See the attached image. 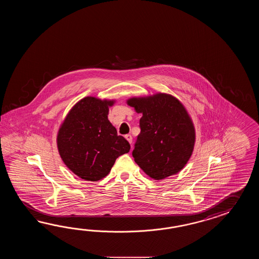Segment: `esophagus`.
I'll return each mask as SVG.
<instances>
[{
	"label": "esophagus",
	"instance_id": "esophagus-1",
	"mask_svg": "<svg viewBox=\"0 0 259 259\" xmlns=\"http://www.w3.org/2000/svg\"><path fill=\"white\" fill-rule=\"evenodd\" d=\"M125 138H126V140H127V142H128V143H131V144H132V135H131V134H127V135H125Z\"/></svg>",
	"mask_w": 259,
	"mask_h": 259
}]
</instances>
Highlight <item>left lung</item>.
Masks as SVG:
<instances>
[{"label":"left lung","instance_id":"8db88e82","mask_svg":"<svg viewBox=\"0 0 259 259\" xmlns=\"http://www.w3.org/2000/svg\"><path fill=\"white\" fill-rule=\"evenodd\" d=\"M127 104L143 116L132 156L150 178L160 181L175 175L193 154L195 128L187 109L173 95L132 97Z\"/></svg>","mask_w":259,"mask_h":259}]
</instances>
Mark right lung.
I'll return each mask as SVG.
<instances>
[{
	"label": "right lung",
	"instance_id": "add662e5",
	"mask_svg": "<svg viewBox=\"0 0 259 259\" xmlns=\"http://www.w3.org/2000/svg\"><path fill=\"white\" fill-rule=\"evenodd\" d=\"M116 100L87 96L73 105L57 132V149L64 164L77 176L97 182L107 176L116 159L130 152L108 120Z\"/></svg>",
	"mask_w": 259,
	"mask_h": 259
}]
</instances>
